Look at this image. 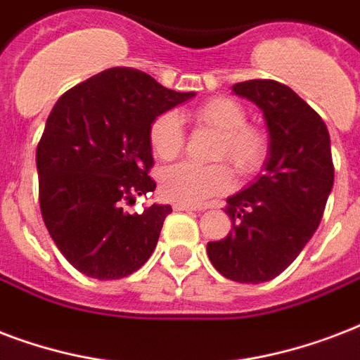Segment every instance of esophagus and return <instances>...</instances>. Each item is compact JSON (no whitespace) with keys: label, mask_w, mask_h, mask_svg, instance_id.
I'll use <instances>...</instances> for the list:
<instances>
[{"label":"esophagus","mask_w":360,"mask_h":360,"mask_svg":"<svg viewBox=\"0 0 360 360\" xmlns=\"http://www.w3.org/2000/svg\"><path fill=\"white\" fill-rule=\"evenodd\" d=\"M174 210L178 212H202V206H193V205H184V202H176Z\"/></svg>","instance_id":"esophagus-1"}]
</instances>
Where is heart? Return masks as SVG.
Masks as SVG:
<instances>
[{
    "instance_id": "b5f03b06",
    "label": "heart",
    "mask_w": 360,
    "mask_h": 360,
    "mask_svg": "<svg viewBox=\"0 0 360 360\" xmlns=\"http://www.w3.org/2000/svg\"><path fill=\"white\" fill-rule=\"evenodd\" d=\"M193 118L218 131L216 160H227L242 174L259 171L266 158V139L259 129L246 125V110L229 97H214L193 110ZM184 127L180 116L163 112L152 122L150 146L161 160L176 158L184 148ZM233 186V172L225 163L200 165L182 161L160 172L163 197L184 205H199Z\"/></svg>"
}]
</instances>
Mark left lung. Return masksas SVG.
<instances>
[{"label":"left lung","instance_id":"1","mask_svg":"<svg viewBox=\"0 0 360 360\" xmlns=\"http://www.w3.org/2000/svg\"><path fill=\"white\" fill-rule=\"evenodd\" d=\"M233 94L263 112L269 155L263 174L227 199L233 231L208 242L219 274L240 283H263L293 263L323 218L334 184L330 136L321 116L289 86L248 80Z\"/></svg>","mask_w":360,"mask_h":360}]
</instances>
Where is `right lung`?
<instances>
[{
	"instance_id": "add662e5",
	"label": "right lung",
	"mask_w": 360,
	"mask_h": 360,
	"mask_svg": "<svg viewBox=\"0 0 360 360\" xmlns=\"http://www.w3.org/2000/svg\"><path fill=\"white\" fill-rule=\"evenodd\" d=\"M191 97L112 67L54 105L37 146L39 202L52 240L82 274L125 278L155 250L171 205L154 202L142 214L124 206L155 189L152 122Z\"/></svg>"
}]
</instances>
